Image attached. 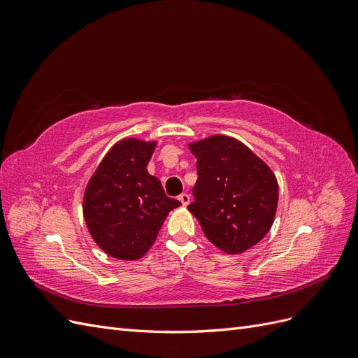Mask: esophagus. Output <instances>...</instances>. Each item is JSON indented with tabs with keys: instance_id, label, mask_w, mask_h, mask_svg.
<instances>
[{
	"instance_id": "1",
	"label": "esophagus",
	"mask_w": 358,
	"mask_h": 358,
	"mask_svg": "<svg viewBox=\"0 0 358 358\" xmlns=\"http://www.w3.org/2000/svg\"><path fill=\"white\" fill-rule=\"evenodd\" d=\"M179 201L182 203V206H188L189 201H191V197L188 196V194L183 192V194H180V196H179Z\"/></svg>"
}]
</instances>
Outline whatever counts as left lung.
Wrapping results in <instances>:
<instances>
[{
	"label": "left lung",
	"instance_id": "left-lung-1",
	"mask_svg": "<svg viewBox=\"0 0 358 358\" xmlns=\"http://www.w3.org/2000/svg\"><path fill=\"white\" fill-rule=\"evenodd\" d=\"M197 158V182L189 212L204 236L225 254H242L272 229L278 180L251 149L229 136L189 143Z\"/></svg>",
	"mask_w": 358,
	"mask_h": 358
}]
</instances>
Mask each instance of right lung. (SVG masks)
Instances as JSON below:
<instances>
[{"instance_id": "obj_1", "label": "right lung", "mask_w": 358, "mask_h": 358, "mask_svg": "<svg viewBox=\"0 0 358 358\" xmlns=\"http://www.w3.org/2000/svg\"><path fill=\"white\" fill-rule=\"evenodd\" d=\"M157 143L124 138L106 154L88 182L83 216L94 242L117 259L142 258L180 201L166 196L148 162Z\"/></svg>"}]
</instances>
